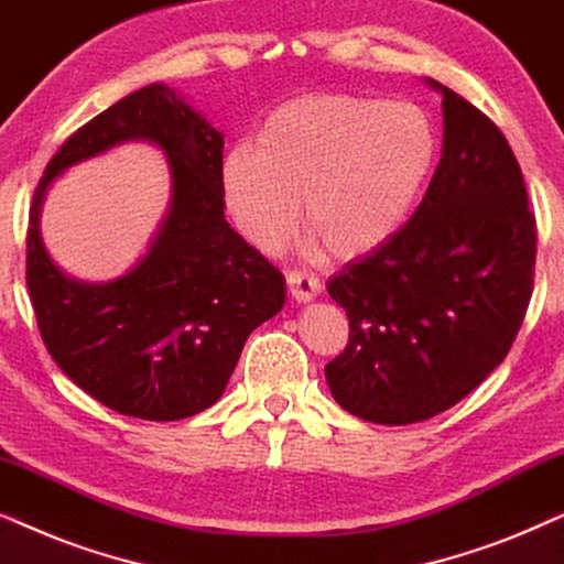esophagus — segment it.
Here are the masks:
<instances>
[{"instance_id":"1","label":"esophagus","mask_w":564,"mask_h":564,"mask_svg":"<svg viewBox=\"0 0 564 564\" xmlns=\"http://www.w3.org/2000/svg\"><path fill=\"white\" fill-rule=\"evenodd\" d=\"M288 290H290V295L297 300V303H311L313 297L321 295L323 284L315 274L300 272V269H295V272L288 274Z\"/></svg>"}]
</instances>
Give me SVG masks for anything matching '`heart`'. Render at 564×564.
Returning <instances> with one entry per match:
<instances>
[{"label":"heart","mask_w":564,"mask_h":564,"mask_svg":"<svg viewBox=\"0 0 564 564\" xmlns=\"http://www.w3.org/2000/svg\"><path fill=\"white\" fill-rule=\"evenodd\" d=\"M438 159L434 120L413 102L307 95L276 107L257 143L223 161V197L236 226L272 249L303 226L326 257L375 251L413 213Z\"/></svg>","instance_id":"1"}]
</instances>
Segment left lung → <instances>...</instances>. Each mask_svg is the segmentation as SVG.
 <instances>
[{
	"mask_svg": "<svg viewBox=\"0 0 564 564\" xmlns=\"http://www.w3.org/2000/svg\"><path fill=\"white\" fill-rule=\"evenodd\" d=\"M442 91L444 145L411 220L328 280L349 344L326 365L357 419L405 426L457 405L506 359L534 290L536 220L506 135Z\"/></svg>",
	"mask_w": 564,
	"mask_h": 564,
	"instance_id": "obj_1",
	"label": "left lung"
}]
</instances>
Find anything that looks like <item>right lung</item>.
Wrapping results in <instances>:
<instances>
[{"label": "right lung", "instance_id": "add662e5", "mask_svg": "<svg viewBox=\"0 0 564 564\" xmlns=\"http://www.w3.org/2000/svg\"><path fill=\"white\" fill-rule=\"evenodd\" d=\"M126 140L167 153L173 205L147 257L105 285L59 272L40 238L50 182ZM223 135L166 84L107 107L56 151L28 226V290L45 349L99 403L143 421H180L223 395L246 338L284 305V276L228 226Z\"/></svg>", "mask_w": 564, "mask_h": 564}]
</instances>
